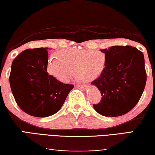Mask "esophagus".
<instances>
[{"mask_svg": "<svg viewBox=\"0 0 155 155\" xmlns=\"http://www.w3.org/2000/svg\"><path fill=\"white\" fill-rule=\"evenodd\" d=\"M76 87L80 88V89H87V86L85 85H81V84H77L76 85Z\"/></svg>", "mask_w": 155, "mask_h": 155, "instance_id": "esophagus-1", "label": "esophagus"}]
</instances>
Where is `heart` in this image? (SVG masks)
Masks as SVG:
<instances>
[{"instance_id":"obj_1","label":"heart","mask_w":155,"mask_h":155,"mask_svg":"<svg viewBox=\"0 0 155 155\" xmlns=\"http://www.w3.org/2000/svg\"><path fill=\"white\" fill-rule=\"evenodd\" d=\"M58 58L50 57L46 64L48 74L66 83L76 71L84 82H92L102 75L106 66V56L100 51L67 49L58 53Z\"/></svg>"}]
</instances>
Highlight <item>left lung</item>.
<instances>
[{"mask_svg":"<svg viewBox=\"0 0 155 155\" xmlns=\"http://www.w3.org/2000/svg\"><path fill=\"white\" fill-rule=\"evenodd\" d=\"M101 51L106 56V66L102 75L91 82L102 96L94 107L107 117L124 115L137 104L146 86L143 54L130 46H114Z\"/></svg>","mask_w":155,"mask_h":155,"instance_id":"obj_1","label":"left lung"}]
</instances>
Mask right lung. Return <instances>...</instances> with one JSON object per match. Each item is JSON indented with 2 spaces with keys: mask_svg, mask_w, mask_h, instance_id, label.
<instances>
[{
  "mask_svg": "<svg viewBox=\"0 0 155 155\" xmlns=\"http://www.w3.org/2000/svg\"><path fill=\"white\" fill-rule=\"evenodd\" d=\"M48 48L27 49L14 59L9 84L18 107L35 117H48L61 109L73 84H64L47 72Z\"/></svg>",
  "mask_w": 155,
  "mask_h": 155,
  "instance_id": "add662e5",
  "label": "right lung"
}]
</instances>
